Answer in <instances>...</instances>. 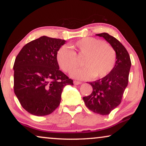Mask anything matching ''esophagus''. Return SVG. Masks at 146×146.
<instances>
[{
	"instance_id": "1",
	"label": "esophagus",
	"mask_w": 146,
	"mask_h": 146,
	"mask_svg": "<svg viewBox=\"0 0 146 146\" xmlns=\"http://www.w3.org/2000/svg\"><path fill=\"white\" fill-rule=\"evenodd\" d=\"M73 83H74V84H75V85H78V84H82V82L77 81V80H74V81H73Z\"/></svg>"
}]
</instances>
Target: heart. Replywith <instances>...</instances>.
Here are the masks:
<instances>
[{"instance_id":"1","label":"heart","mask_w":146,"mask_h":146,"mask_svg":"<svg viewBox=\"0 0 146 146\" xmlns=\"http://www.w3.org/2000/svg\"><path fill=\"white\" fill-rule=\"evenodd\" d=\"M76 51L79 57L83 58L84 67L71 72L76 79H96L107 76L113 69L116 61V52L111 46L104 41L93 37H84L75 43ZM56 59L61 68L66 72H70L79 64L76 52L64 45L57 52Z\"/></svg>"}]
</instances>
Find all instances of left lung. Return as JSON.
<instances>
[{"instance_id":"8db88e82","label":"left lung","mask_w":146,"mask_h":146,"mask_svg":"<svg viewBox=\"0 0 146 146\" xmlns=\"http://www.w3.org/2000/svg\"><path fill=\"white\" fill-rule=\"evenodd\" d=\"M104 38L116 52V62L112 71L107 76L89 82L92 87L90 95L83 97L87 108L96 113L109 115L121 104L123 93L129 82L131 61L125 47L107 33L96 34Z\"/></svg>"}]
</instances>
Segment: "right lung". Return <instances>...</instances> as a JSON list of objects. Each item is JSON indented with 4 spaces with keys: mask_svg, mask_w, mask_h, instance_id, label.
Here are the masks:
<instances>
[{
    "mask_svg": "<svg viewBox=\"0 0 146 146\" xmlns=\"http://www.w3.org/2000/svg\"><path fill=\"white\" fill-rule=\"evenodd\" d=\"M66 40L46 36L23 46L14 64V90L21 106L33 115L44 116L59 106L63 89L73 85L59 68L56 54Z\"/></svg>",
    "mask_w": 146,
    "mask_h": 146,
    "instance_id": "add662e5",
    "label": "right lung"
}]
</instances>
